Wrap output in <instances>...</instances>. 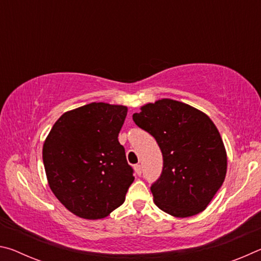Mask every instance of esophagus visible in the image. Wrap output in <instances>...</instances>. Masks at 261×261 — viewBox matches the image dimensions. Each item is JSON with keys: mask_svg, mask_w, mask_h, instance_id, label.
Returning <instances> with one entry per match:
<instances>
[{"mask_svg": "<svg viewBox=\"0 0 261 261\" xmlns=\"http://www.w3.org/2000/svg\"><path fill=\"white\" fill-rule=\"evenodd\" d=\"M135 171H136V174L138 175V176H140L141 175V166L140 165H135Z\"/></svg>", "mask_w": 261, "mask_h": 261, "instance_id": "34e87169", "label": "esophagus"}]
</instances>
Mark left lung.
<instances>
[{"instance_id": "obj_1", "label": "left lung", "mask_w": 261, "mask_h": 261, "mask_svg": "<svg viewBox=\"0 0 261 261\" xmlns=\"http://www.w3.org/2000/svg\"><path fill=\"white\" fill-rule=\"evenodd\" d=\"M132 118L162 152V173L151 187L155 205L176 218L204 211L227 173L226 148L211 118L171 99L145 105Z\"/></svg>"}]
</instances>
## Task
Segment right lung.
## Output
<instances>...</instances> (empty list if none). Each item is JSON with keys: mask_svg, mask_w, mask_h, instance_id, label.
Segmentation results:
<instances>
[{"mask_svg": "<svg viewBox=\"0 0 261 261\" xmlns=\"http://www.w3.org/2000/svg\"><path fill=\"white\" fill-rule=\"evenodd\" d=\"M126 113L125 106L85 105L62 115L45 140L49 188L79 218L103 219L125 200L135 179L117 138Z\"/></svg>", "mask_w": 261, "mask_h": 261, "instance_id": "1", "label": "right lung"}]
</instances>
